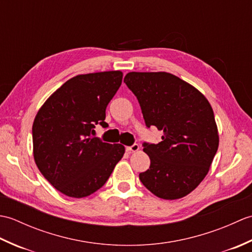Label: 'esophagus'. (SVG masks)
Listing matches in <instances>:
<instances>
[{"label": "esophagus", "mask_w": 252, "mask_h": 252, "mask_svg": "<svg viewBox=\"0 0 252 252\" xmlns=\"http://www.w3.org/2000/svg\"><path fill=\"white\" fill-rule=\"evenodd\" d=\"M138 149H140V145H138V144H133L132 146L126 147V151L130 153H135L138 151Z\"/></svg>", "instance_id": "obj_1"}]
</instances>
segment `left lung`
<instances>
[{"mask_svg":"<svg viewBox=\"0 0 252 252\" xmlns=\"http://www.w3.org/2000/svg\"><path fill=\"white\" fill-rule=\"evenodd\" d=\"M127 85L140 103L146 126L163 133L144 143L151 167L140 180L155 196L173 200L189 195L209 172L219 147L212 107L191 84L169 72H129Z\"/></svg>","mask_w":252,"mask_h":252,"instance_id":"obj_1","label":"left lung"}]
</instances>
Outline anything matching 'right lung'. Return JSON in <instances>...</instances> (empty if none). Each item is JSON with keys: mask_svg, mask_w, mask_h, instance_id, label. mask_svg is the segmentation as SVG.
<instances>
[{"mask_svg": "<svg viewBox=\"0 0 252 252\" xmlns=\"http://www.w3.org/2000/svg\"><path fill=\"white\" fill-rule=\"evenodd\" d=\"M123 73L104 71L69 79L41 106L32 126L33 157L42 175L63 195L90 196L109 179L125 155L121 144L94 136Z\"/></svg>", "mask_w": 252, "mask_h": 252, "instance_id": "obj_1", "label": "right lung"}]
</instances>
